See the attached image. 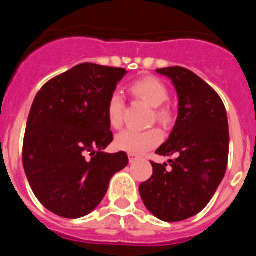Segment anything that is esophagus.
<instances>
[{"label": "esophagus", "mask_w": 256, "mask_h": 256, "mask_svg": "<svg viewBox=\"0 0 256 256\" xmlns=\"http://www.w3.org/2000/svg\"><path fill=\"white\" fill-rule=\"evenodd\" d=\"M128 159H130V162H133L138 159V156L134 155V154H128Z\"/></svg>", "instance_id": "34e87169"}]
</instances>
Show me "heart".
<instances>
[{
	"label": "heart",
	"instance_id": "1",
	"mask_svg": "<svg viewBox=\"0 0 256 256\" xmlns=\"http://www.w3.org/2000/svg\"><path fill=\"white\" fill-rule=\"evenodd\" d=\"M130 91L133 96L142 100L151 108H154V116L156 122L162 126H168L172 122V110L165 101L168 100V88L160 79L155 76H144L130 84ZM124 100L120 94H112L108 102V120L115 130L123 126ZM162 134L158 128H150L146 130H126L116 136L115 146L126 152L140 155L151 148H156L162 142Z\"/></svg>",
	"mask_w": 256,
	"mask_h": 256
}]
</instances>
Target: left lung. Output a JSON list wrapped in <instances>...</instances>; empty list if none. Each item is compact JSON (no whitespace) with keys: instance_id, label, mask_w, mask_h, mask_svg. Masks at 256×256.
Instances as JSON below:
<instances>
[{"instance_id":"obj_1","label":"left lung","mask_w":256,"mask_h":256,"mask_svg":"<svg viewBox=\"0 0 256 256\" xmlns=\"http://www.w3.org/2000/svg\"><path fill=\"white\" fill-rule=\"evenodd\" d=\"M172 79L178 94V118L156 154L176 155L152 165V176L140 184L144 206L164 222L196 216L216 194L227 170L230 130L224 104L208 83L182 66L156 69Z\"/></svg>"}]
</instances>
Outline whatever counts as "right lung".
<instances>
[{
    "instance_id": "right-lung-1",
    "label": "right lung",
    "mask_w": 256,
    "mask_h": 256,
    "mask_svg": "<svg viewBox=\"0 0 256 256\" xmlns=\"http://www.w3.org/2000/svg\"><path fill=\"white\" fill-rule=\"evenodd\" d=\"M126 74L123 68L79 64L48 80L32 104L22 165L36 198L56 216H87L128 164L124 151H102L114 140L108 98Z\"/></svg>"
}]
</instances>
